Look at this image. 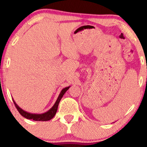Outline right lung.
Segmentation results:
<instances>
[{
    "label": "right lung",
    "mask_w": 147,
    "mask_h": 147,
    "mask_svg": "<svg viewBox=\"0 0 147 147\" xmlns=\"http://www.w3.org/2000/svg\"><path fill=\"white\" fill-rule=\"evenodd\" d=\"M69 88V87H65V88L63 89V90L61 91L60 92V95H59L58 98H57V101H56L55 105H53V107L50 109L49 111H47V112L44 114H41V115H36V114H30V113H28V112H25L23 111V109H20L18 106L17 105V104L15 102V101H13L15 104V106H16V109H18V111L19 112V113L22 115L23 117H24L25 118L28 119H32L34 121H48V120L53 119L54 117V116L55 115L56 112H57V107H58V105H59V102H60V100L62 99L63 96L64 95V94L66 92L67 90Z\"/></svg>",
    "instance_id": "right-lung-1"
}]
</instances>
